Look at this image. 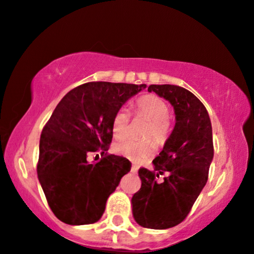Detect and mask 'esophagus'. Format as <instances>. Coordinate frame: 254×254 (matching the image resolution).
<instances>
[{"mask_svg": "<svg viewBox=\"0 0 254 254\" xmlns=\"http://www.w3.org/2000/svg\"><path fill=\"white\" fill-rule=\"evenodd\" d=\"M130 170H132V172H134V174H135V172H138V166L133 165L132 169H130Z\"/></svg>", "mask_w": 254, "mask_h": 254, "instance_id": "34e87169", "label": "esophagus"}]
</instances>
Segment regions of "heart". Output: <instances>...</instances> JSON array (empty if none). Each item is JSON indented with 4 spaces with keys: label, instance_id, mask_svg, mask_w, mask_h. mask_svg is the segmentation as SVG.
I'll list each match as a JSON object with an SVG mask.
<instances>
[{
    "label": "heart",
    "instance_id": "heart-1",
    "mask_svg": "<svg viewBox=\"0 0 254 254\" xmlns=\"http://www.w3.org/2000/svg\"><path fill=\"white\" fill-rule=\"evenodd\" d=\"M134 108L138 114L146 116L151 120V126L148 128L147 136H153L158 142H164L169 136L170 124L168 121L170 116V108L165 101L154 95H146L140 97L134 104ZM129 115L125 109H120L115 113L112 122V129L116 138H125L128 132ZM154 142L152 140H136L125 139L118 142L115 146L116 151L133 162H140L150 158L154 152Z\"/></svg>",
    "mask_w": 254,
    "mask_h": 254
}]
</instances>
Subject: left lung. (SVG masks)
Returning a JSON list of instances; mask_svg holds the SVG:
<instances>
[{"label":"left lung","instance_id":"8db88e82","mask_svg":"<svg viewBox=\"0 0 254 254\" xmlns=\"http://www.w3.org/2000/svg\"><path fill=\"white\" fill-rule=\"evenodd\" d=\"M172 104L176 124L153 170L139 169L141 188L132 197L133 216L145 228L180 225L208 181L214 157L213 130L203 103L178 85L152 84L147 89ZM164 175L162 181L157 178Z\"/></svg>","mask_w":254,"mask_h":254}]
</instances>
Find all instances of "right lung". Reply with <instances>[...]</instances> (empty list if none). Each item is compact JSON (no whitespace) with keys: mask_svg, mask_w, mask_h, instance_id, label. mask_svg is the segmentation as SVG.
<instances>
[{"mask_svg":"<svg viewBox=\"0 0 254 254\" xmlns=\"http://www.w3.org/2000/svg\"><path fill=\"white\" fill-rule=\"evenodd\" d=\"M146 84L89 82L62 98L41 132L38 178L51 210L67 225L97 222L109 195L130 171L127 158L108 154L115 113ZM101 150L103 159L86 158Z\"/></svg>","mask_w":254,"mask_h":254,"instance_id":"1","label":"right lung"}]
</instances>
